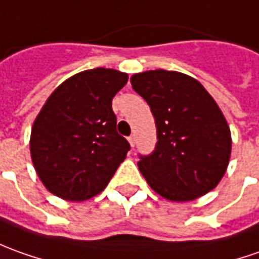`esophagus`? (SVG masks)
I'll return each instance as SVG.
<instances>
[{"label":"esophagus","instance_id":"34e87169","mask_svg":"<svg viewBox=\"0 0 259 259\" xmlns=\"http://www.w3.org/2000/svg\"><path fill=\"white\" fill-rule=\"evenodd\" d=\"M129 143L132 147H135V144H136V137H135V135L129 136Z\"/></svg>","mask_w":259,"mask_h":259}]
</instances>
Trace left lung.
I'll return each instance as SVG.
<instances>
[{"mask_svg":"<svg viewBox=\"0 0 259 259\" xmlns=\"http://www.w3.org/2000/svg\"><path fill=\"white\" fill-rule=\"evenodd\" d=\"M130 82L150 106L157 129L154 150L137 161L149 186L171 201H190L214 189L228 166L231 133L210 93L173 70H147Z\"/></svg>","mask_w":259,"mask_h":259,"instance_id":"obj_1","label":"left lung"}]
</instances>
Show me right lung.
<instances>
[{"mask_svg": "<svg viewBox=\"0 0 259 259\" xmlns=\"http://www.w3.org/2000/svg\"><path fill=\"white\" fill-rule=\"evenodd\" d=\"M129 76L115 69L83 70L56 88L36 116L31 157L44 186L69 201L99 194L129 142L116 130L112 99Z\"/></svg>", "mask_w": 259, "mask_h": 259, "instance_id": "1", "label": "right lung"}]
</instances>
